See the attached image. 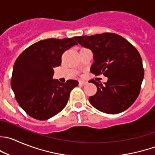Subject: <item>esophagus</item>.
I'll use <instances>...</instances> for the list:
<instances>
[{"instance_id":"esophagus-1","label":"esophagus","mask_w":155,"mask_h":155,"mask_svg":"<svg viewBox=\"0 0 155 155\" xmlns=\"http://www.w3.org/2000/svg\"><path fill=\"white\" fill-rule=\"evenodd\" d=\"M79 85H86L87 83H88V82L87 81H85V80H80L79 82Z\"/></svg>"}]
</instances>
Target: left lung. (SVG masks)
I'll list each match as a JSON object with an SVG mask.
<instances>
[{"mask_svg": "<svg viewBox=\"0 0 155 155\" xmlns=\"http://www.w3.org/2000/svg\"><path fill=\"white\" fill-rule=\"evenodd\" d=\"M93 53L94 63L90 71L103 74L107 82L102 84L91 79L97 92L88 100L101 112L117 114L128 109L140 92L144 78L142 61L137 49L122 36L102 33L73 38Z\"/></svg>", "mask_w": 155, "mask_h": 155, "instance_id": "1", "label": "left lung"}]
</instances>
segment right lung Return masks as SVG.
<instances>
[{
    "label": "right lung",
    "mask_w": 155,
    "mask_h": 155,
    "mask_svg": "<svg viewBox=\"0 0 155 155\" xmlns=\"http://www.w3.org/2000/svg\"><path fill=\"white\" fill-rule=\"evenodd\" d=\"M77 45L73 38H48L27 48L13 69L11 88L19 106L28 115L45 120L61 112L77 80L62 83L53 79L54 68L61 64L62 54Z\"/></svg>",
    "instance_id": "obj_1"
}]
</instances>
